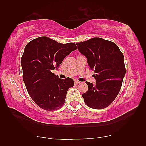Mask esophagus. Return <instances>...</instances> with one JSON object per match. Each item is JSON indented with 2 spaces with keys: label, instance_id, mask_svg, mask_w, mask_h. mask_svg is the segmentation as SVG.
<instances>
[{
  "label": "esophagus",
  "instance_id": "1",
  "mask_svg": "<svg viewBox=\"0 0 146 146\" xmlns=\"http://www.w3.org/2000/svg\"><path fill=\"white\" fill-rule=\"evenodd\" d=\"M74 83H75V85H78L79 83H80V82L78 81H75L74 82Z\"/></svg>",
  "mask_w": 146,
  "mask_h": 146
}]
</instances>
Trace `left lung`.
Instances as JSON below:
<instances>
[{"label":"left lung","instance_id":"left-lung-1","mask_svg":"<svg viewBox=\"0 0 146 146\" xmlns=\"http://www.w3.org/2000/svg\"><path fill=\"white\" fill-rule=\"evenodd\" d=\"M76 44L87 58L90 70L95 73V85L86 82L88 89L82 94L84 102L92 108L103 109L112 103L120 90L126 72L123 53L115 43L100 38Z\"/></svg>","mask_w":146,"mask_h":146}]
</instances>
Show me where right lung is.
<instances>
[{"label":"right lung","mask_w":146,"mask_h":146,"mask_svg":"<svg viewBox=\"0 0 146 146\" xmlns=\"http://www.w3.org/2000/svg\"><path fill=\"white\" fill-rule=\"evenodd\" d=\"M77 49L75 43L61 44L46 36L28 42L21 64L23 78L29 95L38 106L45 110L61 108L68 90L74 85L73 79H61L52 73L65 57Z\"/></svg>","instance_id":"1"}]
</instances>
